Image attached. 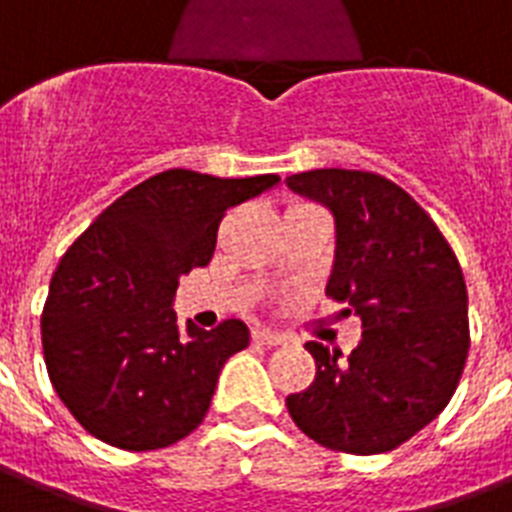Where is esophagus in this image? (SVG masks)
Instances as JSON below:
<instances>
[{"label":"esophagus","instance_id":"34e87169","mask_svg":"<svg viewBox=\"0 0 512 512\" xmlns=\"http://www.w3.org/2000/svg\"><path fill=\"white\" fill-rule=\"evenodd\" d=\"M252 339H255L257 344H265V347H276V344L286 342V336L276 334V331H268V328H255V331H252Z\"/></svg>","mask_w":512,"mask_h":512}]
</instances>
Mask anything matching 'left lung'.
<instances>
[{"mask_svg": "<svg viewBox=\"0 0 512 512\" xmlns=\"http://www.w3.org/2000/svg\"><path fill=\"white\" fill-rule=\"evenodd\" d=\"M284 184L334 215L326 294L363 323L347 357L305 344L318 371L286 397L289 415L331 450H394L442 413L463 373L468 292L458 257L426 210L376 173L321 168Z\"/></svg>", "mask_w": 512, "mask_h": 512, "instance_id": "1", "label": "left lung"}]
</instances>
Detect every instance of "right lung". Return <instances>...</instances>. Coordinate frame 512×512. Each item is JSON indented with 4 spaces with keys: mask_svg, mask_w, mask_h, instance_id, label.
Instances as JSON below:
<instances>
[{
    "mask_svg": "<svg viewBox=\"0 0 512 512\" xmlns=\"http://www.w3.org/2000/svg\"><path fill=\"white\" fill-rule=\"evenodd\" d=\"M281 178H215L173 168L99 215L54 270L41 315L57 397L91 436L120 450H160L205 418L220 368L249 347L242 321L213 331L173 310L178 278L213 260L228 207Z\"/></svg>",
    "mask_w": 512,
    "mask_h": 512,
    "instance_id": "obj_1",
    "label": "right lung"
}]
</instances>
